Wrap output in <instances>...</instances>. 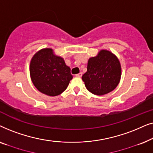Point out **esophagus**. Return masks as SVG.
<instances>
[{
	"label": "esophagus",
	"instance_id": "obj_1",
	"mask_svg": "<svg viewBox=\"0 0 153 153\" xmlns=\"http://www.w3.org/2000/svg\"><path fill=\"white\" fill-rule=\"evenodd\" d=\"M76 77H81V76H82V73L80 72V73H79V74H76Z\"/></svg>",
	"mask_w": 153,
	"mask_h": 153
}]
</instances>
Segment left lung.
I'll return each instance as SVG.
<instances>
[{
  "label": "left lung",
  "mask_w": 153,
  "mask_h": 153,
  "mask_svg": "<svg viewBox=\"0 0 153 153\" xmlns=\"http://www.w3.org/2000/svg\"><path fill=\"white\" fill-rule=\"evenodd\" d=\"M120 77L121 66L118 58L109 51L101 50L95 57L89 58L82 80L91 93L104 95L116 88Z\"/></svg>",
  "instance_id": "8db88e82"
}]
</instances>
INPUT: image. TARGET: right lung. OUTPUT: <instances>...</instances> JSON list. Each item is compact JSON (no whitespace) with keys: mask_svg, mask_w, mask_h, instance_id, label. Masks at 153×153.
I'll use <instances>...</instances> for the list:
<instances>
[{"mask_svg":"<svg viewBox=\"0 0 153 153\" xmlns=\"http://www.w3.org/2000/svg\"><path fill=\"white\" fill-rule=\"evenodd\" d=\"M32 82L39 92L49 96L59 95L73 78L63 58L56 56L53 49H42L33 56L30 64Z\"/></svg>","mask_w":153,"mask_h":153,"instance_id":"add662e5","label":"right lung"}]
</instances>
